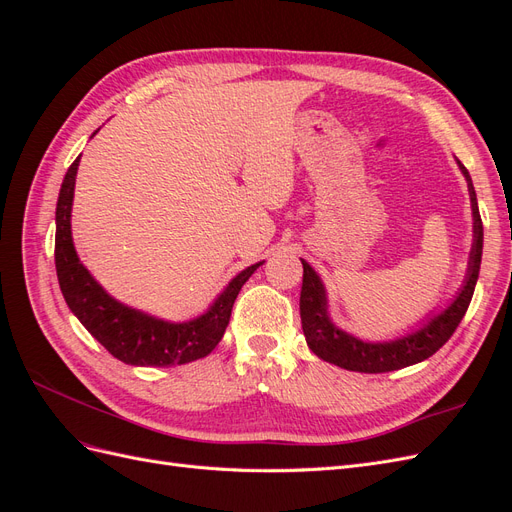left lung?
<instances>
[{
  "mask_svg": "<svg viewBox=\"0 0 512 512\" xmlns=\"http://www.w3.org/2000/svg\"><path fill=\"white\" fill-rule=\"evenodd\" d=\"M461 166V173L468 179L470 200H472V213H474V245L470 254V269L468 280L463 284L459 297L448 305V309L440 316L429 320L423 329H418L412 335H406L395 342L384 344H369L361 342L344 331H339L335 324L329 320L327 314V294L316 271L303 262V286H301V324L303 335L307 339V346L312 348L316 356L322 361H329L342 369L350 371H363V374H384V371H395L401 367H408L414 363H421L436 354L468 312V305L472 301L474 286L480 271V256H483V220H480L478 205H476V192L472 179L468 175L466 166Z\"/></svg>",
  "mask_w": 512,
  "mask_h": 512,
  "instance_id": "obj_1",
  "label": "left lung"
}]
</instances>
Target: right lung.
Masks as SVG:
<instances>
[{
  "label": "right lung",
  "mask_w": 512,
  "mask_h": 512,
  "mask_svg": "<svg viewBox=\"0 0 512 512\" xmlns=\"http://www.w3.org/2000/svg\"><path fill=\"white\" fill-rule=\"evenodd\" d=\"M79 160L81 156L68 168L55 211V269L61 294L72 314L115 359L128 365L170 367L203 359L220 344L241 286L262 262L241 271L209 307V312L190 322H164L121 305L108 297L74 252L70 211Z\"/></svg>",
  "instance_id": "obj_1"
}]
</instances>
